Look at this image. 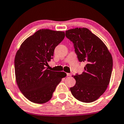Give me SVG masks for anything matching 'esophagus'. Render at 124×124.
<instances>
[{
  "label": "esophagus",
  "instance_id": "1",
  "mask_svg": "<svg viewBox=\"0 0 124 124\" xmlns=\"http://www.w3.org/2000/svg\"><path fill=\"white\" fill-rule=\"evenodd\" d=\"M67 76H71L72 74L70 73H67Z\"/></svg>",
  "mask_w": 124,
  "mask_h": 124
}]
</instances>
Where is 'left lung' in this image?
Segmentation results:
<instances>
[{
	"instance_id": "left-lung-1",
	"label": "left lung",
	"mask_w": 124,
	"mask_h": 124,
	"mask_svg": "<svg viewBox=\"0 0 124 124\" xmlns=\"http://www.w3.org/2000/svg\"><path fill=\"white\" fill-rule=\"evenodd\" d=\"M66 37L73 43L79 62L86 63L82 74L74 76L76 82L70 88L71 93L81 102L95 101L109 84L113 66L111 54L102 40L86 28L66 31Z\"/></svg>"
}]
</instances>
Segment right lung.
<instances>
[{"label": "right lung", "instance_id": "add662e5", "mask_svg": "<svg viewBox=\"0 0 124 124\" xmlns=\"http://www.w3.org/2000/svg\"><path fill=\"white\" fill-rule=\"evenodd\" d=\"M64 32L40 29L27 38L14 60L16 81L22 93L31 102H47L62 78L64 72L47 70L44 66L53 59L55 48L64 38Z\"/></svg>", "mask_w": 124, "mask_h": 124}]
</instances>
